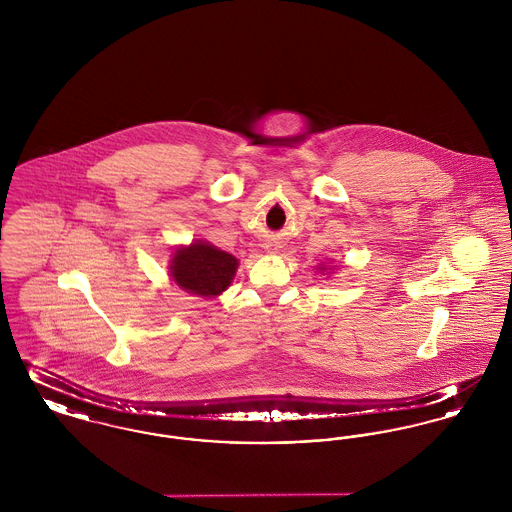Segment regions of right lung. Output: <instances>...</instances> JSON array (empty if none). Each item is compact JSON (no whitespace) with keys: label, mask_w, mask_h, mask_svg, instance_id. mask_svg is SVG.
Listing matches in <instances>:
<instances>
[{"label":"right lung","mask_w":512,"mask_h":512,"mask_svg":"<svg viewBox=\"0 0 512 512\" xmlns=\"http://www.w3.org/2000/svg\"><path fill=\"white\" fill-rule=\"evenodd\" d=\"M236 268L238 259L234 255L197 242L174 253L171 276L182 290L213 297L230 286Z\"/></svg>","instance_id":"1"}]
</instances>
